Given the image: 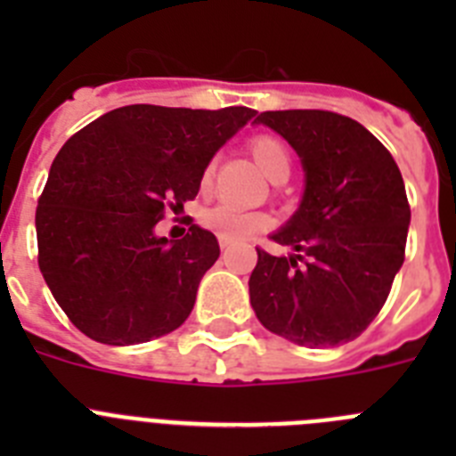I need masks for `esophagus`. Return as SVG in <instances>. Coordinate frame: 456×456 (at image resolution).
Wrapping results in <instances>:
<instances>
[{
    "label": "esophagus",
    "mask_w": 456,
    "mask_h": 456,
    "mask_svg": "<svg viewBox=\"0 0 456 456\" xmlns=\"http://www.w3.org/2000/svg\"><path fill=\"white\" fill-rule=\"evenodd\" d=\"M232 241L231 240H225V237H219V247H221V251H225V248L231 247Z\"/></svg>",
    "instance_id": "1"
}]
</instances>
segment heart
I'll use <instances>...</instances> for the list:
<instances>
[{
    "mask_svg": "<svg viewBox=\"0 0 456 456\" xmlns=\"http://www.w3.org/2000/svg\"><path fill=\"white\" fill-rule=\"evenodd\" d=\"M248 151H251L253 159L260 167V171L267 175L269 180H276L281 175H289V152L285 148V143L276 136L269 134H257L253 136L251 143H248ZM209 173L212 168L203 173V187L209 183ZM205 228L215 231L219 237L225 240L237 241L244 240V237L253 235V232L263 231L272 224L269 215L260 212V209H244L237 208L232 203H216L212 208H208L200 216Z\"/></svg>",
    "mask_w": 456,
    "mask_h": 456,
    "instance_id": "obj_1",
    "label": "heart"
}]
</instances>
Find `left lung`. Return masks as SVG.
Returning <instances> with one entry per match:
<instances>
[{
  "label": "left lung",
  "mask_w": 456,
  "mask_h": 456,
  "mask_svg": "<svg viewBox=\"0 0 456 456\" xmlns=\"http://www.w3.org/2000/svg\"><path fill=\"white\" fill-rule=\"evenodd\" d=\"M256 123L299 155L304 196L272 232L292 253L257 248L248 278L253 313L294 345L354 340L379 315L404 263L411 209L400 168L384 143L347 116L288 109L263 111Z\"/></svg>",
  "instance_id": "8db88e82"
}]
</instances>
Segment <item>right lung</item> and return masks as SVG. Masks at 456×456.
Returning a JSON list of instances; mask_svg holds the SVG:
<instances>
[{
	"instance_id": "1",
	"label": "right lung",
	"mask_w": 456,
	"mask_h": 456,
	"mask_svg": "<svg viewBox=\"0 0 456 456\" xmlns=\"http://www.w3.org/2000/svg\"><path fill=\"white\" fill-rule=\"evenodd\" d=\"M253 116L130 104L63 143L36 209L38 267L84 336L125 347L184 324L219 241L196 224L183 240L155 225L196 199L212 157Z\"/></svg>"
}]
</instances>
